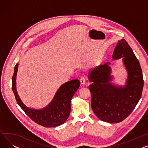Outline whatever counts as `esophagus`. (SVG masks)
I'll return each instance as SVG.
<instances>
[{
  "label": "esophagus",
  "mask_w": 148,
  "mask_h": 148,
  "mask_svg": "<svg viewBox=\"0 0 148 148\" xmlns=\"http://www.w3.org/2000/svg\"><path fill=\"white\" fill-rule=\"evenodd\" d=\"M80 83H81V84H82V85H84V84H85V82H86V80H85V78H84V77H82V78H80Z\"/></svg>",
  "instance_id": "esophagus-1"
}]
</instances>
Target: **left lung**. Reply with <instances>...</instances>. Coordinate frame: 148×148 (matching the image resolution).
Segmentation results:
<instances>
[{
    "label": "left lung",
    "instance_id": "obj_1",
    "mask_svg": "<svg viewBox=\"0 0 148 148\" xmlns=\"http://www.w3.org/2000/svg\"><path fill=\"white\" fill-rule=\"evenodd\" d=\"M122 58L127 77L124 85L112 82L111 63L96 66L88 73V87L92 95L91 106L96 116L102 121L116 123L129 116L142 94L143 78L139 62L124 39L118 41L112 60Z\"/></svg>",
    "mask_w": 148,
    "mask_h": 148
}]
</instances>
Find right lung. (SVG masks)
Segmentation results:
<instances>
[{"instance_id":"right-lung-1","label":"right lung","mask_w":148,"mask_h":148,"mask_svg":"<svg viewBox=\"0 0 148 148\" xmlns=\"http://www.w3.org/2000/svg\"><path fill=\"white\" fill-rule=\"evenodd\" d=\"M18 63L14 68L12 78V90L16 101L25 114L37 124L45 127H55L63 124L71 112V101L78 89L80 83L78 79L67 82L57 90L52 101L41 109H34L27 106L21 101L16 90V75Z\"/></svg>"}]
</instances>
